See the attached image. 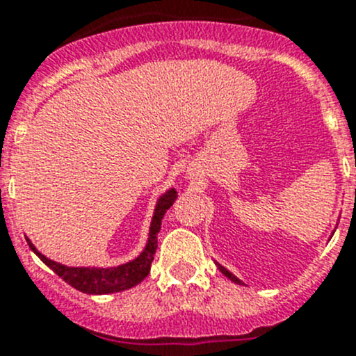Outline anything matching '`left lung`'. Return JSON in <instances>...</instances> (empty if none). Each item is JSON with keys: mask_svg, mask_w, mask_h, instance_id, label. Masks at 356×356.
<instances>
[{"mask_svg": "<svg viewBox=\"0 0 356 356\" xmlns=\"http://www.w3.org/2000/svg\"><path fill=\"white\" fill-rule=\"evenodd\" d=\"M332 234H334V232H332ZM215 265H217V267H218V270H220L222 274L225 275V277H227V279H231L232 282H236V284H241V286H245V282H243L241 279H238V277H236V275L232 274L231 270H227V268H225L224 265H220V264H218V261H215Z\"/></svg>", "mask_w": 356, "mask_h": 356, "instance_id": "obj_1", "label": "left lung"}]
</instances>
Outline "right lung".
Returning a JSON list of instances; mask_svg holds the SVG:
<instances>
[{"mask_svg": "<svg viewBox=\"0 0 356 356\" xmlns=\"http://www.w3.org/2000/svg\"><path fill=\"white\" fill-rule=\"evenodd\" d=\"M175 200H177L175 188H168L163 195L158 196L155 210H153L152 224H149L148 241H146L143 251L138 257L132 258V260L115 265V267H68V265L49 260L48 257H44L38 248L32 245L31 239H27L29 248L41 258L42 264L48 265L56 275H60L72 288L88 294L118 293V291L134 288L149 274L153 257H155V251L158 248L156 236L161 229V220H163L165 213L174 204Z\"/></svg>", "mask_w": 356, "mask_h": 356, "instance_id": "1", "label": "right lung"}]
</instances>
